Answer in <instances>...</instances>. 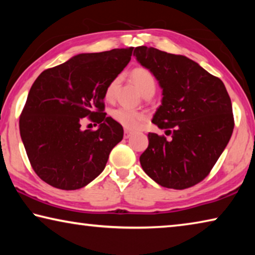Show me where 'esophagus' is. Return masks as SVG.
Returning <instances> with one entry per match:
<instances>
[{
  "instance_id": "1",
  "label": "esophagus",
  "mask_w": 255,
  "mask_h": 255,
  "mask_svg": "<svg viewBox=\"0 0 255 255\" xmlns=\"http://www.w3.org/2000/svg\"><path fill=\"white\" fill-rule=\"evenodd\" d=\"M132 135V131L131 130H128V129H125V132H124V137L125 138H129Z\"/></svg>"
}]
</instances>
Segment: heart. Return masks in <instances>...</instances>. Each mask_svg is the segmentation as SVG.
<instances>
[{"label":"heart","instance_id":"b5f03b06","mask_svg":"<svg viewBox=\"0 0 255 255\" xmlns=\"http://www.w3.org/2000/svg\"><path fill=\"white\" fill-rule=\"evenodd\" d=\"M130 77L143 96L147 93H154L155 89H156V81H155L154 75L148 68L143 66L135 67L130 72ZM118 81V77H116L107 85L105 91V97L107 100H112V98H114ZM111 117L115 122H117L125 128L135 129L143 123V120L145 119V114L141 111L129 109L126 107H118L111 111Z\"/></svg>","mask_w":255,"mask_h":255}]
</instances>
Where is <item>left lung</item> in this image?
Listing matches in <instances>:
<instances>
[{"label":"left lung","mask_w":255,"mask_h":255,"mask_svg":"<svg viewBox=\"0 0 255 255\" xmlns=\"http://www.w3.org/2000/svg\"><path fill=\"white\" fill-rule=\"evenodd\" d=\"M133 56L153 73L163 89L162 105L152 123L171 135L166 139L164 135L149 132L140 165L162 187H193L210 173L234 129L225 85L182 55L139 46Z\"/></svg>","instance_id":"1"}]
</instances>
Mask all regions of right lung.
Listing matches in <instances>:
<instances>
[{"label": "right lung", "instance_id": "right-lung-1", "mask_svg": "<svg viewBox=\"0 0 255 255\" xmlns=\"http://www.w3.org/2000/svg\"><path fill=\"white\" fill-rule=\"evenodd\" d=\"M132 49L80 54L33 82L20 115V135L33 171L51 187L81 189L105 170L124 137L122 125L107 117L105 91ZM86 117L99 124L97 131L81 130Z\"/></svg>", "mask_w": 255, "mask_h": 255}]
</instances>
